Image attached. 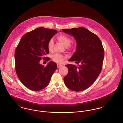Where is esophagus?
I'll list each match as a JSON object with an SVG mask.
<instances>
[{"mask_svg":"<svg viewBox=\"0 0 123 123\" xmlns=\"http://www.w3.org/2000/svg\"><path fill=\"white\" fill-rule=\"evenodd\" d=\"M63 66L62 65H60V64H57V68H60V67H62Z\"/></svg>","mask_w":123,"mask_h":123,"instance_id":"obj_1","label":"esophagus"}]
</instances>
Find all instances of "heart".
Masks as SVG:
<instances>
[{"mask_svg": "<svg viewBox=\"0 0 123 123\" xmlns=\"http://www.w3.org/2000/svg\"><path fill=\"white\" fill-rule=\"evenodd\" d=\"M57 39L60 43H61L64 46L67 47L68 49H71L73 48V45L71 43V38L65 34H60L57 37ZM54 42L52 40H49L48 44V49L50 51H52L53 49ZM65 57L63 55L59 54H55L52 55V60L57 63H62L64 60L65 59Z\"/></svg>", "mask_w": 123, "mask_h": 123, "instance_id": "b5f03b06", "label": "heart"}]
</instances>
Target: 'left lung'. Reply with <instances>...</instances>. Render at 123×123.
I'll return each instance as SVG.
<instances>
[{"label":"left lung","mask_w":123,"mask_h":123,"mask_svg":"<svg viewBox=\"0 0 123 123\" xmlns=\"http://www.w3.org/2000/svg\"><path fill=\"white\" fill-rule=\"evenodd\" d=\"M62 30L73 36L76 41V51L68 61L78 65L66 66L68 73L64 81L71 90L84 91L95 82L102 70L104 50L101 41L97 35L85 28Z\"/></svg>","instance_id":"left-lung-1"}]
</instances>
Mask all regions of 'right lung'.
Wrapping results in <instances>:
<instances>
[{
  "label": "right lung",
  "instance_id": "right-lung-1",
  "mask_svg": "<svg viewBox=\"0 0 123 123\" xmlns=\"http://www.w3.org/2000/svg\"><path fill=\"white\" fill-rule=\"evenodd\" d=\"M57 31L51 29L38 28L25 33L18 44L14 53L16 73L21 82L33 91H40L49 84L57 68L50 61L46 67L40 64L49 53L48 44Z\"/></svg>",
  "mask_w": 123,
  "mask_h": 123
}]
</instances>
